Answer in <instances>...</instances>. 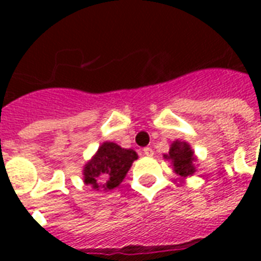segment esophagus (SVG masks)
<instances>
[{"instance_id": "esophagus-1", "label": "esophagus", "mask_w": 261, "mask_h": 261, "mask_svg": "<svg viewBox=\"0 0 261 261\" xmlns=\"http://www.w3.org/2000/svg\"><path fill=\"white\" fill-rule=\"evenodd\" d=\"M142 153L145 155H147V157H151V155H153V149H151V147H145L142 150Z\"/></svg>"}]
</instances>
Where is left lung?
Here are the masks:
<instances>
[{"label": "left lung", "instance_id": "8db88e82", "mask_svg": "<svg viewBox=\"0 0 261 261\" xmlns=\"http://www.w3.org/2000/svg\"><path fill=\"white\" fill-rule=\"evenodd\" d=\"M164 159L171 161L172 169L181 177H188L196 172V155L192 147L186 141H173L171 143L168 154H164Z\"/></svg>", "mask_w": 261, "mask_h": 261}]
</instances>
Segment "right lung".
Returning <instances> with one entry per match:
<instances>
[{"label":"right lung","instance_id":"1","mask_svg":"<svg viewBox=\"0 0 261 261\" xmlns=\"http://www.w3.org/2000/svg\"><path fill=\"white\" fill-rule=\"evenodd\" d=\"M137 159L138 154L133 149H124L115 142H102L84 167V184L96 191L114 190Z\"/></svg>","mask_w":261,"mask_h":261}]
</instances>
